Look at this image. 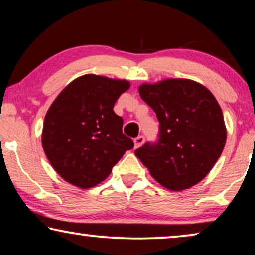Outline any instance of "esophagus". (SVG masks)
Returning a JSON list of instances; mask_svg holds the SVG:
<instances>
[{
	"instance_id": "34e87169",
	"label": "esophagus",
	"mask_w": 255,
	"mask_h": 255,
	"mask_svg": "<svg viewBox=\"0 0 255 255\" xmlns=\"http://www.w3.org/2000/svg\"><path fill=\"white\" fill-rule=\"evenodd\" d=\"M144 142H145V138H144V136H138V137H136L134 139V144H135V149H137V147L142 146Z\"/></svg>"
}]
</instances>
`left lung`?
Instances as JSON below:
<instances>
[{
    "instance_id": "8db88e82",
    "label": "left lung",
    "mask_w": 255,
    "mask_h": 255,
    "mask_svg": "<svg viewBox=\"0 0 255 255\" xmlns=\"http://www.w3.org/2000/svg\"><path fill=\"white\" fill-rule=\"evenodd\" d=\"M142 100L160 123L159 140L135 151L162 187L181 191L211 172L227 140L222 110L206 87L189 79L143 83Z\"/></svg>"
}]
</instances>
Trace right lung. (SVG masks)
Wrapping results in <instances>:
<instances>
[{
    "instance_id": "add662e5",
    "label": "right lung",
    "mask_w": 255,
    "mask_h": 255,
    "mask_svg": "<svg viewBox=\"0 0 255 255\" xmlns=\"http://www.w3.org/2000/svg\"><path fill=\"white\" fill-rule=\"evenodd\" d=\"M127 80L86 74L64 88L44 117L42 146L49 162L72 185L89 189L104 181L134 142L123 134L113 106Z\"/></svg>"
}]
</instances>
